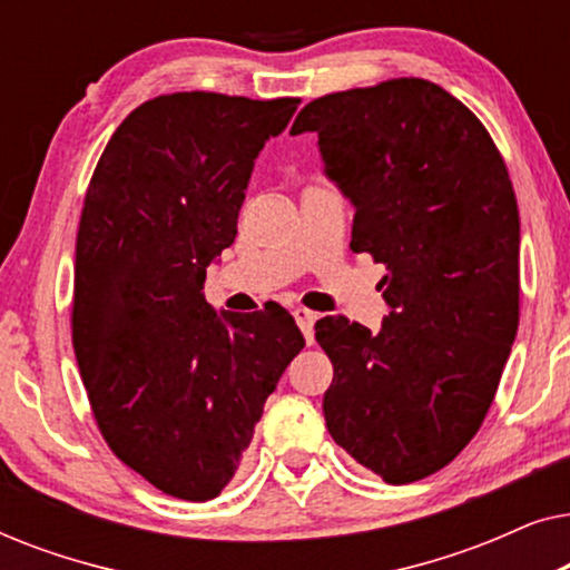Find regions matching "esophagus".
Segmentation results:
<instances>
[{"label": "esophagus", "mask_w": 570, "mask_h": 570, "mask_svg": "<svg viewBox=\"0 0 570 570\" xmlns=\"http://www.w3.org/2000/svg\"><path fill=\"white\" fill-rule=\"evenodd\" d=\"M293 316H295V322H298L303 337H306L308 345H314V324H316V314H314V311H308V308H295Z\"/></svg>", "instance_id": "esophagus-1"}]
</instances>
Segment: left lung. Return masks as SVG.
Instances as JSON below:
<instances>
[{
  "label": "left lung",
  "instance_id": "left-lung-1",
  "mask_svg": "<svg viewBox=\"0 0 570 570\" xmlns=\"http://www.w3.org/2000/svg\"><path fill=\"white\" fill-rule=\"evenodd\" d=\"M324 174L353 202L355 254L386 264L381 332L324 316L332 439L389 485L446 466L480 431L519 330V207L482 121L400 77L311 100Z\"/></svg>",
  "mask_w": 570,
  "mask_h": 570
}]
</instances>
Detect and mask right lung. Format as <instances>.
Masks as SVG:
<instances>
[{"mask_svg": "<svg viewBox=\"0 0 570 570\" xmlns=\"http://www.w3.org/2000/svg\"><path fill=\"white\" fill-rule=\"evenodd\" d=\"M301 98L170 92L137 106L92 170L77 230L72 345L92 417L129 470L181 501L220 495L306 340L267 303L205 301L254 160Z\"/></svg>", "mask_w": 570, "mask_h": 570, "instance_id": "1", "label": "right lung"}]
</instances>
